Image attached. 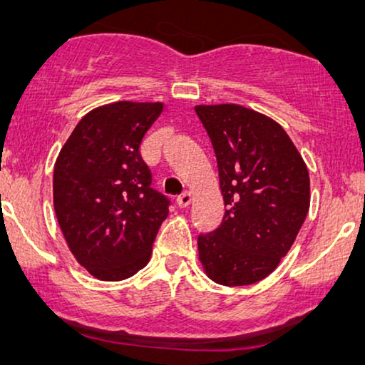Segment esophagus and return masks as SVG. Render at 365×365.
Here are the masks:
<instances>
[{"label":"esophagus","instance_id":"obj_1","mask_svg":"<svg viewBox=\"0 0 365 365\" xmlns=\"http://www.w3.org/2000/svg\"><path fill=\"white\" fill-rule=\"evenodd\" d=\"M191 202H192V194L191 192H184L178 197V206L179 207H187Z\"/></svg>","mask_w":365,"mask_h":365}]
</instances>
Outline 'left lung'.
I'll list each match as a JSON object with an SVG mask.
<instances>
[{"mask_svg":"<svg viewBox=\"0 0 365 365\" xmlns=\"http://www.w3.org/2000/svg\"><path fill=\"white\" fill-rule=\"evenodd\" d=\"M211 138L226 214L197 237L204 272L222 286H249L276 271L311 204L306 163L281 124L241 104H199Z\"/></svg>","mask_w":365,"mask_h":365,"instance_id":"8db88e82","label":"left lung"}]
</instances>
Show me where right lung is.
Wrapping results in <instances>:
<instances>
[{
  "label": "right lung",
  "instance_id": "right-lung-1",
  "mask_svg": "<svg viewBox=\"0 0 365 365\" xmlns=\"http://www.w3.org/2000/svg\"><path fill=\"white\" fill-rule=\"evenodd\" d=\"M163 111L164 103L103 104L76 124L58 154L54 212L74 259L99 281L141 271L169 214L139 151Z\"/></svg>",
  "mask_w": 365,
  "mask_h": 365
}]
</instances>
